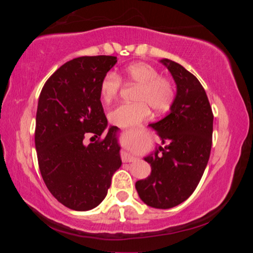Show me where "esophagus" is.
<instances>
[{
  "label": "esophagus",
  "instance_id": "34e87169",
  "mask_svg": "<svg viewBox=\"0 0 253 253\" xmlns=\"http://www.w3.org/2000/svg\"><path fill=\"white\" fill-rule=\"evenodd\" d=\"M121 156H122V161L124 163H130V162H134L136 160L135 156L131 155V154L128 152H122Z\"/></svg>",
  "mask_w": 253,
  "mask_h": 253
}]
</instances>
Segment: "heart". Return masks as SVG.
<instances>
[{
	"label": "heart",
	"mask_w": 253,
	"mask_h": 253,
	"mask_svg": "<svg viewBox=\"0 0 253 253\" xmlns=\"http://www.w3.org/2000/svg\"><path fill=\"white\" fill-rule=\"evenodd\" d=\"M125 77L132 84L138 85L134 99L137 102L121 104L110 111L109 121L115 125L127 127L142 122L149 115V108L155 113H164L175 99V89L169 79L161 77L153 66L145 62H136L128 66ZM123 80L116 72L109 71L100 83L102 100L110 101L121 91Z\"/></svg>",
	"instance_id": "b5f03b06"
}]
</instances>
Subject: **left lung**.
I'll return each mask as SVG.
<instances>
[{
    "label": "left lung",
    "instance_id": "8db88e82",
    "mask_svg": "<svg viewBox=\"0 0 253 253\" xmlns=\"http://www.w3.org/2000/svg\"><path fill=\"white\" fill-rule=\"evenodd\" d=\"M161 62L172 74L177 92L168 116L149 124L160 135L163 146L145 157L152 173L135 186L144 203L169 209L190 198L202 178L212 147L213 113L207 92L194 75L172 60Z\"/></svg>",
    "mask_w": 253,
    "mask_h": 253
}]
</instances>
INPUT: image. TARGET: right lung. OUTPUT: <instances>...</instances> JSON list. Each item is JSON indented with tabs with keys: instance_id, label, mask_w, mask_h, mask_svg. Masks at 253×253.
I'll return each mask as SVG.
<instances>
[{
	"instance_id": "obj_1",
	"label": "right lung",
	"mask_w": 253,
	"mask_h": 253,
	"mask_svg": "<svg viewBox=\"0 0 253 253\" xmlns=\"http://www.w3.org/2000/svg\"><path fill=\"white\" fill-rule=\"evenodd\" d=\"M116 62L113 55L72 59L46 80L39 97L34 142L42 178L50 193L75 211L99 205L122 165L117 127L102 136L107 118L99 90ZM90 134L97 139L84 145Z\"/></svg>"
}]
</instances>
